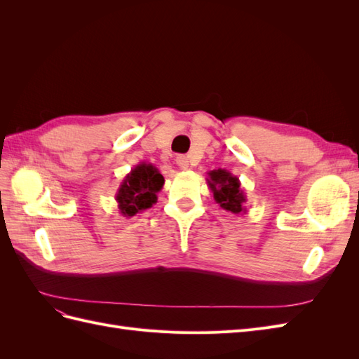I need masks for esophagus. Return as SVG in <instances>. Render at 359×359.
I'll use <instances>...</instances> for the list:
<instances>
[{
    "label": "esophagus",
    "mask_w": 359,
    "mask_h": 359,
    "mask_svg": "<svg viewBox=\"0 0 359 359\" xmlns=\"http://www.w3.org/2000/svg\"><path fill=\"white\" fill-rule=\"evenodd\" d=\"M177 165H178L180 169L187 170L189 166H190V163H189V158L186 156H178L177 157Z\"/></svg>",
    "instance_id": "obj_1"
}]
</instances>
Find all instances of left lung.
<instances>
[{"label":"left lung","instance_id":"left-lung-1","mask_svg":"<svg viewBox=\"0 0 359 359\" xmlns=\"http://www.w3.org/2000/svg\"><path fill=\"white\" fill-rule=\"evenodd\" d=\"M208 187L212 191L214 201L219 203L223 210L232 214L245 212L244 203L247 202L245 193L241 187L240 178L232 175L226 169H214L208 172Z\"/></svg>","mask_w":359,"mask_h":359}]
</instances>
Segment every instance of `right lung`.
<instances>
[{
	"mask_svg": "<svg viewBox=\"0 0 359 359\" xmlns=\"http://www.w3.org/2000/svg\"><path fill=\"white\" fill-rule=\"evenodd\" d=\"M165 178L151 163H139L119 184L115 194L118 210L124 217H133L151 208L157 202V193L163 189Z\"/></svg>",
	"mask_w": 359,
	"mask_h": 359,
	"instance_id": "1",
	"label": "right lung"
}]
</instances>
